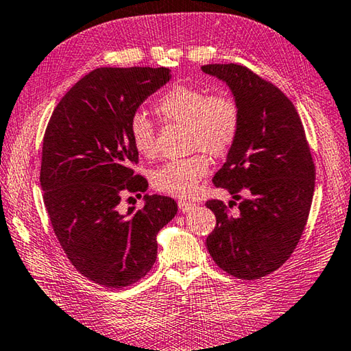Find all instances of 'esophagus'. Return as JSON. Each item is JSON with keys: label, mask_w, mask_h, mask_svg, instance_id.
Segmentation results:
<instances>
[{"label": "esophagus", "mask_w": 351, "mask_h": 351, "mask_svg": "<svg viewBox=\"0 0 351 351\" xmlns=\"http://www.w3.org/2000/svg\"><path fill=\"white\" fill-rule=\"evenodd\" d=\"M178 207H180V210L182 211V213H187V211H190L191 208L195 207V204L193 202H189V201H178Z\"/></svg>", "instance_id": "obj_1"}]
</instances>
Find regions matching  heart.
Masks as SVG:
<instances>
[{
  "label": "heart",
  "mask_w": 351,
  "mask_h": 351,
  "mask_svg": "<svg viewBox=\"0 0 351 351\" xmlns=\"http://www.w3.org/2000/svg\"><path fill=\"white\" fill-rule=\"evenodd\" d=\"M155 111L164 121L185 125L187 150L219 158L230 152L239 136L240 109L228 93L210 94L205 88L175 85L156 100ZM129 138L138 154H155V126L143 112L130 117ZM207 173V156L195 152L164 162L152 173V185L161 193L190 197Z\"/></svg>",
  "instance_id": "heart-1"
}]
</instances>
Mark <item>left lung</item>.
Returning a JSON list of instances; mask_svg holds the SVG:
<instances>
[{
  "label": "left lung",
  "mask_w": 351,
  "mask_h": 351,
  "mask_svg": "<svg viewBox=\"0 0 351 351\" xmlns=\"http://www.w3.org/2000/svg\"><path fill=\"white\" fill-rule=\"evenodd\" d=\"M202 71L226 82L240 109L239 136L213 184L241 202L207 201L216 226L205 243L226 274L257 280L297 248L312 205L313 158L297 109L276 85L237 64Z\"/></svg>",
  "instance_id": "1"
}]
</instances>
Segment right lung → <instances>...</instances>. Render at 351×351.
<instances>
[{
	"mask_svg": "<svg viewBox=\"0 0 351 351\" xmlns=\"http://www.w3.org/2000/svg\"><path fill=\"white\" fill-rule=\"evenodd\" d=\"M170 77L164 66L97 68L62 97L45 129L39 181L53 231L75 269L109 289L152 269L158 231L178 211L173 199L158 195L144 196L141 210L120 205L147 190L132 169L130 117Z\"/></svg>",
	"mask_w": 351,
	"mask_h": 351,
	"instance_id": "right-lung-1",
	"label": "right lung"
}]
</instances>
